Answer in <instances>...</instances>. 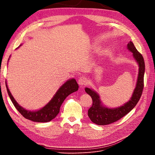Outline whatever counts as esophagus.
<instances>
[{
  "label": "esophagus",
  "mask_w": 155,
  "mask_h": 155,
  "mask_svg": "<svg viewBox=\"0 0 155 155\" xmlns=\"http://www.w3.org/2000/svg\"><path fill=\"white\" fill-rule=\"evenodd\" d=\"M87 78L85 77H80L78 80V83L80 85H84L87 84Z\"/></svg>",
  "instance_id": "esophagus-1"
}]
</instances>
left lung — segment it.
<instances>
[{
  "label": "left lung",
  "mask_w": 155,
  "mask_h": 155,
  "mask_svg": "<svg viewBox=\"0 0 155 155\" xmlns=\"http://www.w3.org/2000/svg\"><path fill=\"white\" fill-rule=\"evenodd\" d=\"M127 49L133 53V58L139 65V72L135 89L131 98L123 105L117 108H107L104 106L100 99L99 94L92 89L86 87L85 92L91 95L92 99V107L88 110V116L92 123L97 125H107L119 120L131 111L140 101L144 87V74L145 64L142 54L138 52L134 44L129 41Z\"/></svg>",
  "instance_id": "left-lung-1"
}]
</instances>
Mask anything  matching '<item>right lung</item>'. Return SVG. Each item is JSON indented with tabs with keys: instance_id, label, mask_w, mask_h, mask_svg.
<instances>
[{
	"instance_id": "add662e5",
	"label": "right lung",
	"mask_w": 155,
	"mask_h": 155,
	"mask_svg": "<svg viewBox=\"0 0 155 155\" xmlns=\"http://www.w3.org/2000/svg\"><path fill=\"white\" fill-rule=\"evenodd\" d=\"M5 85L7 93L12 102L15 107L21 113V114L27 119L38 123H47L56 117L60 112V107L64 100L71 93L77 91L79 87L75 79H70L59 88L52 99L45 107L38 110L31 111L24 109L19 105L9 90L6 82Z\"/></svg>"
}]
</instances>
